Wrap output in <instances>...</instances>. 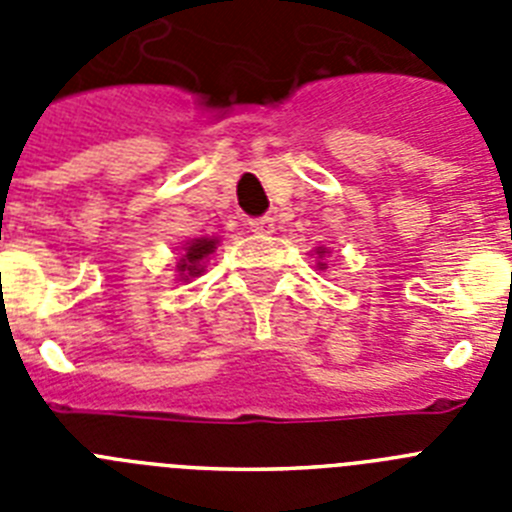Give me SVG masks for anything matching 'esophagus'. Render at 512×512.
Here are the masks:
<instances>
[{
	"mask_svg": "<svg viewBox=\"0 0 512 512\" xmlns=\"http://www.w3.org/2000/svg\"><path fill=\"white\" fill-rule=\"evenodd\" d=\"M248 228L256 235H269L274 233V220H271V217H253L251 223H248Z\"/></svg>",
	"mask_w": 512,
	"mask_h": 512,
	"instance_id": "1",
	"label": "esophagus"
}]
</instances>
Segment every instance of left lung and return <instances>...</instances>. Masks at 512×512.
I'll return each mask as SVG.
<instances>
[{"label": "left lung", "mask_w": 512, "mask_h": 512, "mask_svg": "<svg viewBox=\"0 0 512 512\" xmlns=\"http://www.w3.org/2000/svg\"><path fill=\"white\" fill-rule=\"evenodd\" d=\"M323 253H325V248H320V251H318V256H323ZM320 266V269H325V264H318Z\"/></svg>", "instance_id": "obj_1"}]
</instances>
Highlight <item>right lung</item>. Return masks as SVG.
Returning a JSON list of instances; mask_svg holds the SVG:
<instances>
[{
    "mask_svg": "<svg viewBox=\"0 0 512 512\" xmlns=\"http://www.w3.org/2000/svg\"><path fill=\"white\" fill-rule=\"evenodd\" d=\"M212 248H215V241H212V238H197V241L189 243L187 253H184V259L176 264V269L182 271V274H187V277H197V274H202V259L210 256Z\"/></svg>",
    "mask_w": 512,
    "mask_h": 512,
    "instance_id": "add662e5",
    "label": "right lung"
}]
</instances>
